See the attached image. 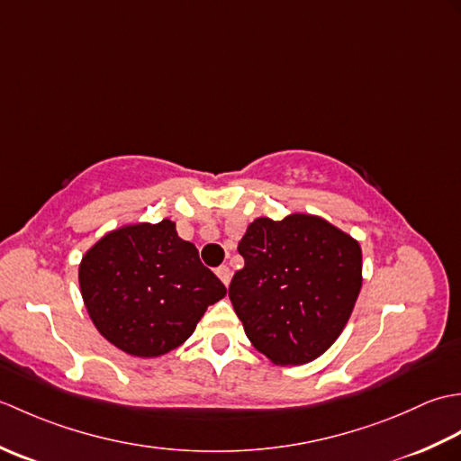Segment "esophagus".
Returning <instances> with one entry per match:
<instances>
[{"mask_svg": "<svg viewBox=\"0 0 461 461\" xmlns=\"http://www.w3.org/2000/svg\"><path fill=\"white\" fill-rule=\"evenodd\" d=\"M215 276H218L220 279H221V283L225 287L230 285V279H231V271H230V267L228 266H220L218 269H215Z\"/></svg>", "mask_w": 461, "mask_h": 461, "instance_id": "1", "label": "esophagus"}]
</instances>
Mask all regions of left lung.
<instances>
[{
  "mask_svg": "<svg viewBox=\"0 0 461 461\" xmlns=\"http://www.w3.org/2000/svg\"><path fill=\"white\" fill-rule=\"evenodd\" d=\"M238 251L246 266L231 279L230 299L251 345L281 366L321 357L360 293L358 241L319 215L291 213L253 220Z\"/></svg>",
  "mask_w": 461,
  "mask_h": 461,
  "instance_id": "1",
  "label": "left lung"
}]
</instances>
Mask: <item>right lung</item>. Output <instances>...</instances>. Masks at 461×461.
Masks as SVG:
<instances>
[{"mask_svg":"<svg viewBox=\"0 0 461 461\" xmlns=\"http://www.w3.org/2000/svg\"><path fill=\"white\" fill-rule=\"evenodd\" d=\"M79 285L96 330L140 358L178 348L228 293L170 220L106 233L83 256Z\"/></svg>","mask_w":461,"mask_h":461,"instance_id":"obj_1","label":"right lung"}]
</instances>
